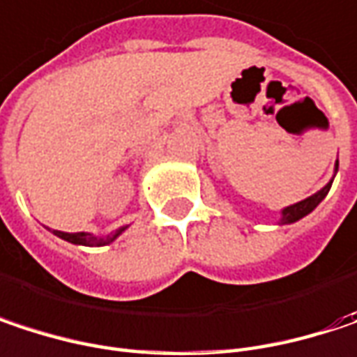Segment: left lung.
Wrapping results in <instances>:
<instances>
[{"mask_svg": "<svg viewBox=\"0 0 357 357\" xmlns=\"http://www.w3.org/2000/svg\"><path fill=\"white\" fill-rule=\"evenodd\" d=\"M329 190H331V181H329L323 190H319L317 194L308 196L307 200L296 202V204H292V206L284 208V211H282V222H284V225H288V222H296L298 218L307 216L308 212H312L317 206H319V202L329 194Z\"/></svg>", "mask_w": 357, "mask_h": 357, "instance_id": "8db88e82", "label": "left lung"}]
</instances>
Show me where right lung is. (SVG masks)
Returning a JSON list of instances; mask_svg holds the SVG:
<instances>
[{
	"label": "right lung",
	"mask_w": 357,
	"mask_h": 357,
	"mask_svg": "<svg viewBox=\"0 0 357 357\" xmlns=\"http://www.w3.org/2000/svg\"><path fill=\"white\" fill-rule=\"evenodd\" d=\"M124 229H118L114 235H108V237H93V235H89V233H63V231H52L56 237H61V239H65V241H69V243H75V245H87V247H100V245H108L112 243L114 239L122 233Z\"/></svg>",
	"instance_id": "right-lung-1"
}]
</instances>
